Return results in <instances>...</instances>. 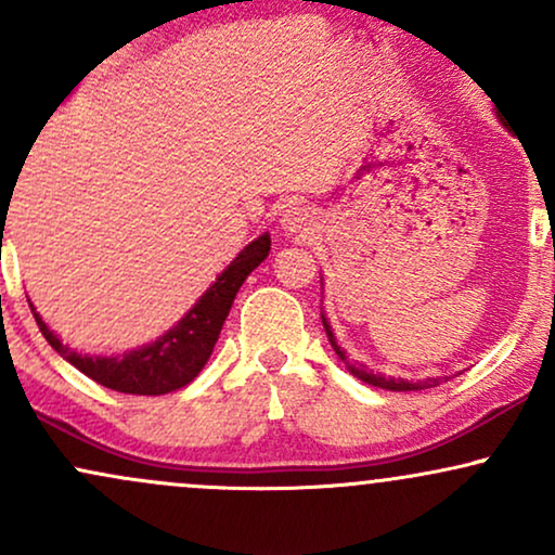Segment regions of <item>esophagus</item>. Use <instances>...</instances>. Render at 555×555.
I'll list each match as a JSON object with an SVG mask.
<instances>
[{"label": "esophagus", "instance_id": "34e87169", "mask_svg": "<svg viewBox=\"0 0 555 555\" xmlns=\"http://www.w3.org/2000/svg\"><path fill=\"white\" fill-rule=\"evenodd\" d=\"M318 227L315 211H310L308 206H292L286 208L282 216V229L284 234H295V237H308Z\"/></svg>", "mask_w": 555, "mask_h": 555}]
</instances>
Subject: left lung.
Listing matches in <instances>:
<instances>
[{"instance_id":"left-lung-1","label":"left lung","mask_w":555,"mask_h":555,"mask_svg":"<svg viewBox=\"0 0 555 555\" xmlns=\"http://www.w3.org/2000/svg\"><path fill=\"white\" fill-rule=\"evenodd\" d=\"M503 125V122H501ZM323 284V282H321ZM321 321H323V328H326V336L331 341V347H334V352L339 354V360L347 365V371L354 375V378L362 380V384L367 386H375V388H386V391H423V388H433L438 384H443L446 378H425V380H406V378H391V375H384V373H375L371 371L367 365H362V362H349L347 352L339 347V341H336L334 336V328H331L328 318L321 313Z\"/></svg>"}]
</instances>
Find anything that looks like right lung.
Here are the masks:
<instances>
[{"mask_svg": "<svg viewBox=\"0 0 555 555\" xmlns=\"http://www.w3.org/2000/svg\"><path fill=\"white\" fill-rule=\"evenodd\" d=\"M73 91V88H69ZM65 93V99L69 95ZM62 104V99H60ZM271 234L263 232L253 240L237 258L216 276V282L197 297L193 308L184 313L180 321L171 326L167 334L158 336L156 341L143 344V347L130 349L125 354H80L62 344L60 336L43 323V318L34 310V318L47 339L56 352L65 358L69 365L78 367L95 384L112 388L119 393H138V397H162V393L177 391L188 386L197 373L203 371L214 352V344L219 339L221 326H224L229 310H232L234 297L245 279L269 258Z\"/></svg>", "mask_w": 555, "mask_h": 555, "instance_id": "right-lung-1", "label": "right lung"}]
</instances>
